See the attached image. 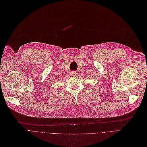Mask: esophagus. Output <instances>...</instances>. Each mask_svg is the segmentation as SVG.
<instances>
[{"label": "esophagus", "mask_w": 147, "mask_h": 147, "mask_svg": "<svg viewBox=\"0 0 147 147\" xmlns=\"http://www.w3.org/2000/svg\"><path fill=\"white\" fill-rule=\"evenodd\" d=\"M71 76H76V75L77 74V72H76V71H72V72H71Z\"/></svg>", "instance_id": "34e87169"}]
</instances>
